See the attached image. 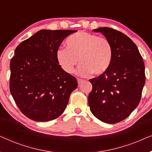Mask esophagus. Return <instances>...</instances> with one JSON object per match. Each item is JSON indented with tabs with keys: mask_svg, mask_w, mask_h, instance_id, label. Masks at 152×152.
Returning a JSON list of instances; mask_svg holds the SVG:
<instances>
[{
	"mask_svg": "<svg viewBox=\"0 0 152 152\" xmlns=\"http://www.w3.org/2000/svg\"><path fill=\"white\" fill-rule=\"evenodd\" d=\"M84 82V80H82V79H80V78L77 79V82H78V84L79 85L81 84H82V83H83Z\"/></svg>",
	"mask_w": 152,
	"mask_h": 152,
	"instance_id": "34e87169",
	"label": "esophagus"
}]
</instances>
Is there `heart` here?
<instances>
[{
    "label": "heart",
    "instance_id": "b5f03b06",
    "mask_svg": "<svg viewBox=\"0 0 152 152\" xmlns=\"http://www.w3.org/2000/svg\"><path fill=\"white\" fill-rule=\"evenodd\" d=\"M66 44L67 48H59L56 52V59L66 73L73 72L78 61L81 64L77 73L84 77L92 72L99 75L111 66L113 52L107 39L86 32H78L68 37Z\"/></svg>",
    "mask_w": 152,
    "mask_h": 152
}]
</instances>
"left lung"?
Segmentation results:
<instances>
[{
	"instance_id": "1",
	"label": "left lung",
	"mask_w": 152,
	"mask_h": 152,
	"mask_svg": "<svg viewBox=\"0 0 152 152\" xmlns=\"http://www.w3.org/2000/svg\"><path fill=\"white\" fill-rule=\"evenodd\" d=\"M93 31L111 42L113 55L109 69L89 80L93 88L88 105L97 119L115 124L127 118L140 102L145 83L144 62L136 45L122 32L107 27Z\"/></svg>"
}]
</instances>
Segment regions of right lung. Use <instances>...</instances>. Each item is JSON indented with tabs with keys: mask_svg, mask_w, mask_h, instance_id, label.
Wrapping results in <instances>:
<instances>
[{
	"mask_svg": "<svg viewBox=\"0 0 152 152\" xmlns=\"http://www.w3.org/2000/svg\"><path fill=\"white\" fill-rule=\"evenodd\" d=\"M76 30H41L20 43L10 61V90L20 111L37 122L63 113L76 78L64 72L56 52L66 37Z\"/></svg>",
	"mask_w": 152,
	"mask_h": 152,
	"instance_id": "add662e5",
	"label": "right lung"
}]
</instances>
